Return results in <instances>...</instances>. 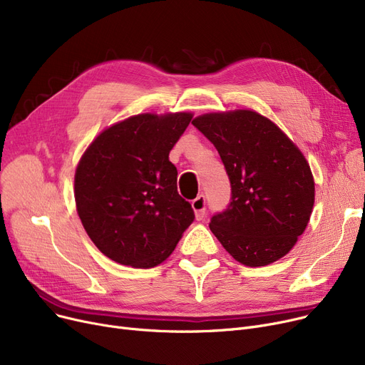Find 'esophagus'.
Here are the masks:
<instances>
[{"instance_id": "1", "label": "esophagus", "mask_w": 365, "mask_h": 365, "mask_svg": "<svg viewBox=\"0 0 365 365\" xmlns=\"http://www.w3.org/2000/svg\"><path fill=\"white\" fill-rule=\"evenodd\" d=\"M192 208L195 212L197 220H202L205 216V197L204 195H198L194 201H192Z\"/></svg>"}]
</instances>
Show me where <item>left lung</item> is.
Wrapping results in <instances>:
<instances>
[{
  "instance_id": "left-lung-1",
  "label": "left lung",
  "mask_w": 365,
  "mask_h": 365,
  "mask_svg": "<svg viewBox=\"0 0 365 365\" xmlns=\"http://www.w3.org/2000/svg\"><path fill=\"white\" fill-rule=\"evenodd\" d=\"M192 124L216 146L231 180V204L212 217V232L245 266L279 260L312 215L309 163L274 121L252 109L202 113Z\"/></svg>"
}]
</instances>
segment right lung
<instances>
[{"label":"right lung","instance_id":"obj_1","mask_svg":"<svg viewBox=\"0 0 365 365\" xmlns=\"http://www.w3.org/2000/svg\"><path fill=\"white\" fill-rule=\"evenodd\" d=\"M192 117V112L133 115L106 127L84 150L73 179L76 213L110 260L140 269L158 266L194 222L168 160Z\"/></svg>","mask_w":365,"mask_h":365}]
</instances>
